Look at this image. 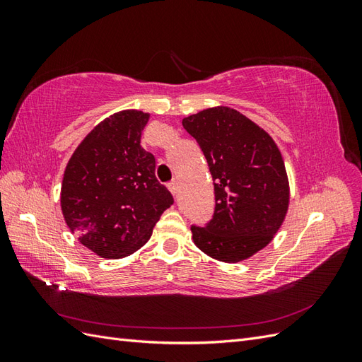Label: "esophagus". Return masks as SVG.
<instances>
[{
  "label": "esophagus",
  "mask_w": 362,
  "mask_h": 362,
  "mask_svg": "<svg viewBox=\"0 0 362 362\" xmlns=\"http://www.w3.org/2000/svg\"><path fill=\"white\" fill-rule=\"evenodd\" d=\"M168 189L170 190V193L172 194H178V192H180V185H178V182L177 181H170V182H168Z\"/></svg>",
  "instance_id": "esophagus-1"
}]
</instances>
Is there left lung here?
I'll return each instance as SVG.
<instances>
[{"label": "left lung", "instance_id": "1", "mask_svg": "<svg viewBox=\"0 0 362 362\" xmlns=\"http://www.w3.org/2000/svg\"><path fill=\"white\" fill-rule=\"evenodd\" d=\"M198 141L214 181V211L192 225L193 242L206 255L237 262L269 245L288 206L286 166L275 141L250 119L228 107L182 119Z\"/></svg>", "mask_w": 362, "mask_h": 362}]
</instances>
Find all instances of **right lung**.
<instances>
[{"mask_svg": "<svg viewBox=\"0 0 362 362\" xmlns=\"http://www.w3.org/2000/svg\"><path fill=\"white\" fill-rule=\"evenodd\" d=\"M148 119L137 110L107 117L75 149L64 170V221L103 258H122L140 249L173 204L156 178L154 156L140 146Z\"/></svg>", "mask_w": 362, "mask_h": 362, "instance_id": "right-lung-1", "label": "right lung"}]
</instances>
